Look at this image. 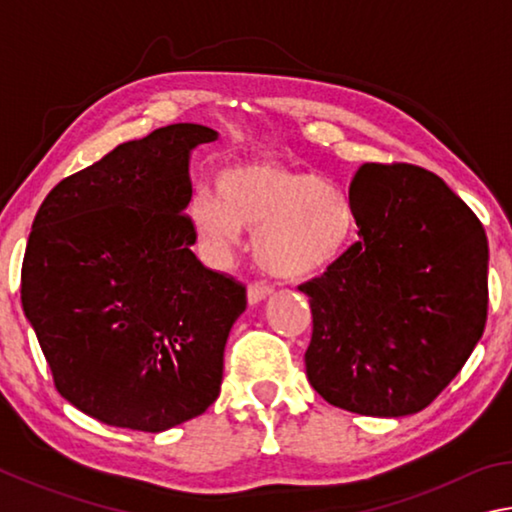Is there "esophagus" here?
I'll return each mask as SVG.
<instances>
[{"mask_svg": "<svg viewBox=\"0 0 512 512\" xmlns=\"http://www.w3.org/2000/svg\"><path fill=\"white\" fill-rule=\"evenodd\" d=\"M271 287H268V284H264V282H253L248 287V305H259V302L262 300H266L268 296H271Z\"/></svg>", "mask_w": 512, "mask_h": 512, "instance_id": "esophagus-1", "label": "esophagus"}]
</instances>
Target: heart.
Segmentation results:
<instances>
[{"label": "heart", "mask_w": 512, "mask_h": 512, "mask_svg": "<svg viewBox=\"0 0 512 512\" xmlns=\"http://www.w3.org/2000/svg\"><path fill=\"white\" fill-rule=\"evenodd\" d=\"M216 194L198 189L187 223L203 257L221 264L255 228V257L266 273L305 280L339 262L352 235L350 196L332 180L271 160H246L216 173Z\"/></svg>", "instance_id": "obj_1"}]
</instances>
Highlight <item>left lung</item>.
<instances>
[{"label": "left lung", "mask_w": 512, "mask_h": 512, "mask_svg": "<svg viewBox=\"0 0 512 512\" xmlns=\"http://www.w3.org/2000/svg\"><path fill=\"white\" fill-rule=\"evenodd\" d=\"M359 241L302 284L314 332L309 384L339 409L402 418L465 366L488 318V239L436 173L361 164L350 183Z\"/></svg>", "instance_id": "8db88e82"}]
</instances>
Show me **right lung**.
Instances as JSON below:
<instances>
[{
	"instance_id": "1",
	"label": "right lung",
	"mask_w": 512,
	"mask_h": 512,
	"mask_svg": "<svg viewBox=\"0 0 512 512\" xmlns=\"http://www.w3.org/2000/svg\"><path fill=\"white\" fill-rule=\"evenodd\" d=\"M219 133L171 124L51 189L22 262V307L58 393L110 427L167 431L221 391L246 287L192 253L189 155Z\"/></svg>"
}]
</instances>
